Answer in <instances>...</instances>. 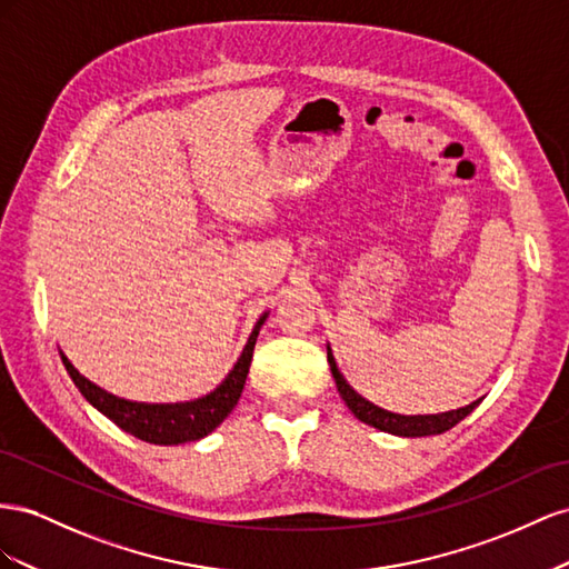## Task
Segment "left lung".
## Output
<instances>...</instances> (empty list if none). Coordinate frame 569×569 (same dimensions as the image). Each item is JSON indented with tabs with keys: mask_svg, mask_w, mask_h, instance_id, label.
Returning a JSON list of instances; mask_svg holds the SVG:
<instances>
[{
	"mask_svg": "<svg viewBox=\"0 0 569 569\" xmlns=\"http://www.w3.org/2000/svg\"><path fill=\"white\" fill-rule=\"evenodd\" d=\"M327 350H329L327 357H329L331 375L336 379V388H338L340 398L346 400L348 410L357 419L365 421V425L375 427L379 431L396 433V436H408V438H415V436H436V433H443V431L456 427L458 421H462L479 405V400H475V402H469L467 408H460V410H450V412H441V415H412V417L381 410V408H377L375 402H369L360 393L352 391V386L343 379V375H340L338 367H336L331 348H327Z\"/></svg>",
	"mask_w": 569,
	"mask_h": 569,
	"instance_id": "left-lung-1",
	"label": "left lung"
}]
</instances>
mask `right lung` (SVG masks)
<instances>
[{"label": "right lung", "instance_id": "1", "mask_svg": "<svg viewBox=\"0 0 569 569\" xmlns=\"http://www.w3.org/2000/svg\"><path fill=\"white\" fill-rule=\"evenodd\" d=\"M264 319H267V312L254 323V329L248 338V346L242 348V355L238 357L236 367L229 371V377H226L212 393L190 402L150 405V402L123 400L119 396L107 393L104 388L94 386L92 381H88L69 362V357L63 352H61V362L67 367L69 377L73 379L78 391L83 393V398L92 405V408L100 410L104 417H109L119 429L140 438V441L154 443V446H178L188 441H200V438H204L207 433H212L236 408V402L242 393V386H246V379H248L252 350Z\"/></svg>", "mask_w": 569, "mask_h": 569}]
</instances>
